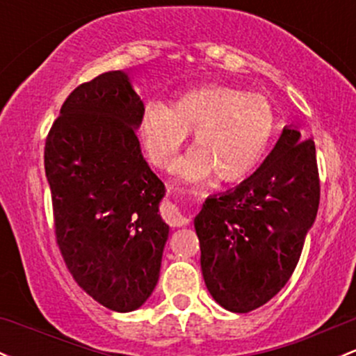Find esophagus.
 Returning <instances> with one entry per match:
<instances>
[{
	"label": "esophagus",
	"mask_w": 356,
	"mask_h": 356,
	"mask_svg": "<svg viewBox=\"0 0 356 356\" xmlns=\"http://www.w3.org/2000/svg\"><path fill=\"white\" fill-rule=\"evenodd\" d=\"M163 218L167 222H170L172 226H184L189 222V218L182 214V211L175 204H167L163 206Z\"/></svg>",
	"instance_id": "1"
}]
</instances>
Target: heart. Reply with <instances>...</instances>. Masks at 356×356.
I'll use <instances>...</instances> for the list:
<instances>
[{
  "label": "heart",
  "mask_w": 356,
  "mask_h": 356,
  "mask_svg": "<svg viewBox=\"0 0 356 356\" xmlns=\"http://www.w3.org/2000/svg\"><path fill=\"white\" fill-rule=\"evenodd\" d=\"M194 131V147L179 163L187 181L216 174L221 182H238L259 167L275 131L270 101L233 86L209 84L191 89L172 103H148L140 118V135L155 165L169 169Z\"/></svg>",
  "instance_id": "obj_1"
}]
</instances>
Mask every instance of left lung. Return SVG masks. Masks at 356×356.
Instances as JSON below:
<instances>
[{
	"mask_svg": "<svg viewBox=\"0 0 356 356\" xmlns=\"http://www.w3.org/2000/svg\"><path fill=\"white\" fill-rule=\"evenodd\" d=\"M319 206L312 140L284 127L247 181L209 196L194 218L209 294L232 312L268 302L291 279Z\"/></svg>",
	"mask_w": 356,
	"mask_h": 356,
	"instance_id": "1",
	"label": "left lung"
}]
</instances>
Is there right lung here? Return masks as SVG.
<instances>
[{
	"instance_id": "obj_1",
	"label": "right lung",
	"mask_w": 356,
	"mask_h": 356,
	"mask_svg": "<svg viewBox=\"0 0 356 356\" xmlns=\"http://www.w3.org/2000/svg\"><path fill=\"white\" fill-rule=\"evenodd\" d=\"M143 109L127 72H104L70 92L45 142L58 248L76 282L116 312L150 298L169 238L165 186L136 138Z\"/></svg>"
}]
</instances>
